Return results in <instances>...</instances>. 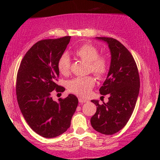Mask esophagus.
<instances>
[{"label": "esophagus", "mask_w": 160, "mask_h": 160, "mask_svg": "<svg viewBox=\"0 0 160 160\" xmlns=\"http://www.w3.org/2000/svg\"><path fill=\"white\" fill-rule=\"evenodd\" d=\"M78 101H79L80 103H84V102H88V100H85V99H83V98H78Z\"/></svg>", "instance_id": "34e87169"}]
</instances>
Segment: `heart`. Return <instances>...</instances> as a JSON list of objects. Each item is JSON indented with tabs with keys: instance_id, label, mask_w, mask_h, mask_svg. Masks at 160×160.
<instances>
[{
	"instance_id": "obj_1",
	"label": "heart",
	"mask_w": 160,
	"mask_h": 160,
	"mask_svg": "<svg viewBox=\"0 0 160 160\" xmlns=\"http://www.w3.org/2000/svg\"><path fill=\"white\" fill-rule=\"evenodd\" d=\"M76 55L88 65L90 72L98 76H101L106 73L107 60L102 56H98V50L92 44H83L75 50ZM71 60L69 54L65 52L58 61V68L60 73L65 75L69 72ZM95 85V79L92 76L77 77L68 82V89L76 95L87 97Z\"/></svg>"
}]
</instances>
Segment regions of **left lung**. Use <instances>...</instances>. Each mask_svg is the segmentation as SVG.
Listing matches in <instances>:
<instances>
[{
  "instance_id": "obj_1",
  "label": "left lung",
  "mask_w": 160,
  "mask_h": 160,
  "mask_svg": "<svg viewBox=\"0 0 160 160\" xmlns=\"http://www.w3.org/2000/svg\"><path fill=\"white\" fill-rule=\"evenodd\" d=\"M95 38L106 42L110 50L109 71L99 90L109 98L102 105L99 100H91L98 107L90 122L98 132L113 135L126 125L134 111L140 89L139 74L132 55L119 41L106 37Z\"/></svg>"
}]
</instances>
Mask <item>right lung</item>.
Listing matches in <instances>:
<instances>
[{
  "instance_id": "1",
  "label": "right lung",
  "mask_w": 160,
  "mask_h": 160,
  "mask_svg": "<svg viewBox=\"0 0 160 160\" xmlns=\"http://www.w3.org/2000/svg\"><path fill=\"white\" fill-rule=\"evenodd\" d=\"M71 38L36 43L24 56L17 73L16 92L22 114L34 132L48 138L58 136L70 128L78 106V98L73 94L58 101L51 96L54 89L65 91L56 84L60 74L58 61Z\"/></svg>"
}]
</instances>
